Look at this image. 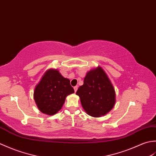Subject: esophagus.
<instances>
[{"label": "esophagus", "instance_id": "1", "mask_svg": "<svg viewBox=\"0 0 156 156\" xmlns=\"http://www.w3.org/2000/svg\"><path fill=\"white\" fill-rule=\"evenodd\" d=\"M77 89H78V87H77V86H75V87H74V90H75V92L77 91Z\"/></svg>", "mask_w": 156, "mask_h": 156}]
</instances>
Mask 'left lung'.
Instances as JSON below:
<instances>
[{
  "label": "left lung",
  "instance_id": "1",
  "mask_svg": "<svg viewBox=\"0 0 156 156\" xmlns=\"http://www.w3.org/2000/svg\"><path fill=\"white\" fill-rule=\"evenodd\" d=\"M83 108L92 117L105 115L115 103V92L113 85L101 67L87 72L83 85L76 92Z\"/></svg>",
  "mask_w": 156,
  "mask_h": 156
}]
</instances>
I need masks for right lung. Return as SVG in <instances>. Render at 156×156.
Here are the masks:
<instances>
[{"label": "right lung", "instance_id": "1", "mask_svg": "<svg viewBox=\"0 0 156 156\" xmlns=\"http://www.w3.org/2000/svg\"><path fill=\"white\" fill-rule=\"evenodd\" d=\"M74 93L70 80L57 69L47 70L34 91V99L41 112L53 115L63 107L67 96Z\"/></svg>", "mask_w": 156, "mask_h": 156}]
</instances>
